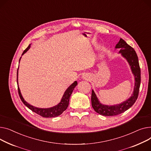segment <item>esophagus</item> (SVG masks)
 Returning <instances> with one entry per match:
<instances>
[{"label": "esophagus", "instance_id": "obj_1", "mask_svg": "<svg viewBox=\"0 0 151 151\" xmlns=\"http://www.w3.org/2000/svg\"><path fill=\"white\" fill-rule=\"evenodd\" d=\"M82 78L83 79L86 80V81H88V80H90V75L88 74H83L82 76Z\"/></svg>", "mask_w": 151, "mask_h": 151}]
</instances>
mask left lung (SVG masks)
Wrapping results in <instances>:
<instances>
[{
  "label": "left lung",
  "mask_w": 151,
  "mask_h": 151,
  "mask_svg": "<svg viewBox=\"0 0 151 151\" xmlns=\"http://www.w3.org/2000/svg\"><path fill=\"white\" fill-rule=\"evenodd\" d=\"M116 49H120L119 54H121L122 57L124 58L130 67L132 74L135 77V85L134 91L132 96L126 101L119 104L113 105H104L100 102L97 97L94 90L91 93V105L94 111L105 116H112L122 113L134 104L138 96L139 89L141 83V70L139 65L138 58L137 53L127 42L120 38L118 43L115 46Z\"/></svg>",
  "instance_id": "8db88e82"
}]
</instances>
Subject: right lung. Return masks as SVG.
<instances>
[{"label":"right lung","instance_id":"right-lung-1","mask_svg":"<svg viewBox=\"0 0 151 151\" xmlns=\"http://www.w3.org/2000/svg\"><path fill=\"white\" fill-rule=\"evenodd\" d=\"M30 45L31 44H29V46L27 47L22 53V55H23L25 53L27 52L29 49L30 48ZM21 57L19 59V61L21 60ZM19 69V68H18ZM18 69H17V84H18ZM77 82L75 81L74 83H73L71 85H70L64 93V94L62 97V98L61 99V101L55 106H54V107H50V108H47V109H42V108H38L34 107V106L30 105L28 102H27L23 98V97L21 93V91L19 88V85L17 86L18 87V93L20 98L22 101V102L24 103L25 105H26L29 109H30L33 112L37 113L38 114L40 115V116L44 117V118H54L57 117L59 115H60L62 113H63L64 111L66 110L68 108V105H69V98L70 97V95H71L74 88L77 86Z\"/></svg>","mask_w":151,"mask_h":151}]
</instances>
